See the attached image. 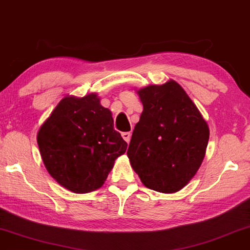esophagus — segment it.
<instances>
[{
    "instance_id": "1",
    "label": "esophagus",
    "mask_w": 250,
    "mask_h": 250,
    "mask_svg": "<svg viewBox=\"0 0 250 250\" xmlns=\"http://www.w3.org/2000/svg\"><path fill=\"white\" fill-rule=\"evenodd\" d=\"M121 136L125 139V141H126V143H129L130 138H131V133H130V132H122Z\"/></svg>"
}]
</instances>
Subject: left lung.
<instances>
[{
  "mask_svg": "<svg viewBox=\"0 0 250 250\" xmlns=\"http://www.w3.org/2000/svg\"><path fill=\"white\" fill-rule=\"evenodd\" d=\"M144 105L128 158L146 188L175 193L202 164L210 136L207 121L180 84L169 80L137 91Z\"/></svg>",
  "mask_w": 250,
  "mask_h": 250,
  "instance_id": "1",
  "label": "left lung"
}]
</instances>
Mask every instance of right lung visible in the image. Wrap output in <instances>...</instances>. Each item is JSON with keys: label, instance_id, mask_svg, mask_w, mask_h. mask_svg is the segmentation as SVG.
Returning <instances> with one entry per match:
<instances>
[{"label": "right lung", "instance_id": "obj_1", "mask_svg": "<svg viewBox=\"0 0 250 250\" xmlns=\"http://www.w3.org/2000/svg\"><path fill=\"white\" fill-rule=\"evenodd\" d=\"M37 143L51 177L77 194L101 188L128 146L96 93L61 100L40 126Z\"/></svg>", "mask_w": 250, "mask_h": 250}]
</instances>
